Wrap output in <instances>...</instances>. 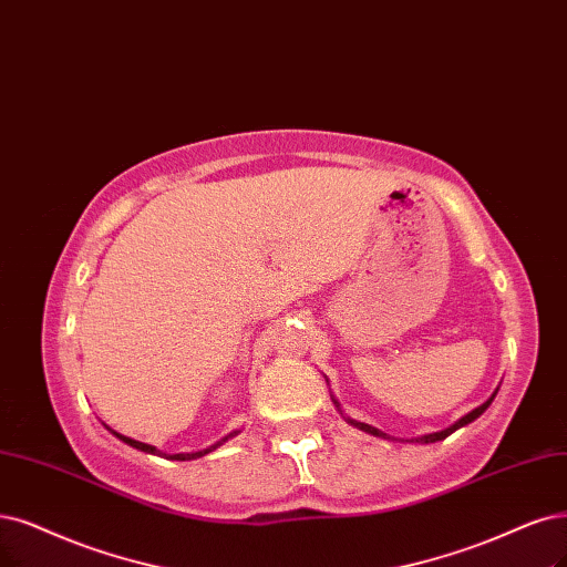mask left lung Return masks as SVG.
<instances>
[{
  "label": "left lung",
  "instance_id": "left-lung-1",
  "mask_svg": "<svg viewBox=\"0 0 567 567\" xmlns=\"http://www.w3.org/2000/svg\"><path fill=\"white\" fill-rule=\"evenodd\" d=\"M495 394H497V392H493V396H491V400H486L484 404H481V406H476L474 411H470L467 415H463V417H460V421H457V423H453L451 427H446V430H442V432H432V434H425V436H417V439H411V442H421V444H434V442H442V439H446V436H449V434H453L455 430H460V427H465V425H470L472 421H476V417H478L481 413H484V411H486V409L491 406V402L495 400ZM333 404H337V409H341L337 400H333ZM348 423H350L352 427H358V430H362V432H369V434H373V436H383V439H390L388 434H383L381 430H375V427H371V425H367V423H358V421H350V417H348Z\"/></svg>",
  "mask_w": 567,
  "mask_h": 567
}]
</instances>
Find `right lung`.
Listing matches in <instances>:
<instances>
[{"mask_svg": "<svg viewBox=\"0 0 567 567\" xmlns=\"http://www.w3.org/2000/svg\"><path fill=\"white\" fill-rule=\"evenodd\" d=\"M112 434H116L121 442H125L128 446H133V449H137V451H144V453H154V455H165V453H161V451H156V446H150V444H142V442H135V439H131V436H123V434H118V432H114L112 430ZM238 432H230L228 436H224L221 442H217V444H213L209 449H203V451H196V453H173V455H167L171 460H196V457H203V455H207L209 451H215L217 446H221L224 442H228L230 436H236Z\"/></svg>", "mask_w": 567, "mask_h": 567, "instance_id": "right-lung-1", "label": "right lung"}]
</instances>
